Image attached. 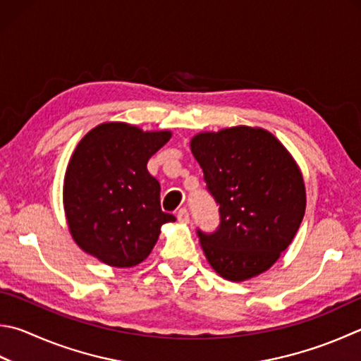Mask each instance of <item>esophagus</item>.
I'll return each instance as SVG.
<instances>
[{
  "instance_id": "obj_1",
  "label": "esophagus",
  "mask_w": 361,
  "mask_h": 361,
  "mask_svg": "<svg viewBox=\"0 0 361 361\" xmlns=\"http://www.w3.org/2000/svg\"><path fill=\"white\" fill-rule=\"evenodd\" d=\"M176 219L180 222H189V212L186 208H180L178 213H176Z\"/></svg>"
}]
</instances>
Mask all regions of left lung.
Listing matches in <instances>:
<instances>
[{
	"mask_svg": "<svg viewBox=\"0 0 361 361\" xmlns=\"http://www.w3.org/2000/svg\"><path fill=\"white\" fill-rule=\"evenodd\" d=\"M207 191L219 207V226L197 235L209 265L228 281L267 271L292 243L303 221V176L276 137L237 126L191 140Z\"/></svg>",
	"mask_w": 361,
	"mask_h": 361,
	"instance_id": "left-lung-1",
	"label": "left lung"
}]
</instances>
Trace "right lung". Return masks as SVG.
I'll return each instance as SVG.
<instances>
[{
  "label": "right lung",
  "instance_id": "right-lung-1",
  "mask_svg": "<svg viewBox=\"0 0 361 361\" xmlns=\"http://www.w3.org/2000/svg\"><path fill=\"white\" fill-rule=\"evenodd\" d=\"M172 134L143 133L126 123H104L78 143L64 176L63 200L72 238L112 267L148 257L161 227L175 216L161 209V185L148 159Z\"/></svg>",
  "mask_w": 361,
  "mask_h": 361
}]
</instances>
